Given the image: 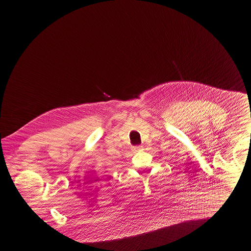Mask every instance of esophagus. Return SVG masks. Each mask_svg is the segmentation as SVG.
<instances>
[{
	"instance_id": "1",
	"label": "esophagus",
	"mask_w": 251,
	"mask_h": 251,
	"mask_svg": "<svg viewBox=\"0 0 251 251\" xmlns=\"http://www.w3.org/2000/svg\"><path fill=\"white\" fill-rule=\"evenodd\" d=\"M142 148H141V146H135L134 147V150H135V151H139V150H141Z\"/></svg>"
}]
</instances>
